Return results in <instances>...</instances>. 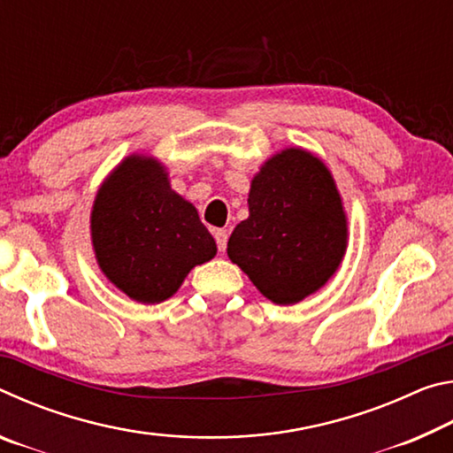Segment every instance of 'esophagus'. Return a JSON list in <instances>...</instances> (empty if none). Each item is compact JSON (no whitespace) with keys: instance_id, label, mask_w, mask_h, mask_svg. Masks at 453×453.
<instances>
[{"instance_id":"1","label":"esophagus","mask_w":453,"mask_h":453,"mask_svg":"<svg viewBox=\"0 0 453 453\" xmlns=\"http://www.w3.org/2000/svg\"><path fill=\"white\" fill-rule=\"evenodd\" d=\"M216 243H218V250L219 251H226V248H227V232L226 229H216Z\"/></svg>"}]
</instances>
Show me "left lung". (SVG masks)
I'll list each match as a JSON object with an SVG mask.
<instances>
[{"instance_id": "obj_1", "label": "left lung", "mask_w": 453, "mask_h": 453, "mask_svg": "<svg viewBox=\"0 0 453 453\" xmlns=\"http://www.w3.org/2000/svg\"><path fill=\"white\" fill-rule=\"evenodd\" d=\"M248 205L227 256L267 300L297 303L332 278L348 248V218L319 157L302 148L275 153L251 180Z\"/></svg>"}]
</instances>
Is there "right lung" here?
<instances>
[{"label":"right lung","mask_w":453,"mask_h":453,"mask_svg":"<svg viewBox=\"0 0 453 453\" xmlns=\"http://www.w3.org/2000/svg\"><path fill=\"white\" fill-rule=\"evenodd\" d=\"M91 243L105 278L140 303L172 297L196 265L218 254L197 210L148 156L126 157L97 189Z\"/></svg>","instance_id":"obj_1"}]
</instances>
